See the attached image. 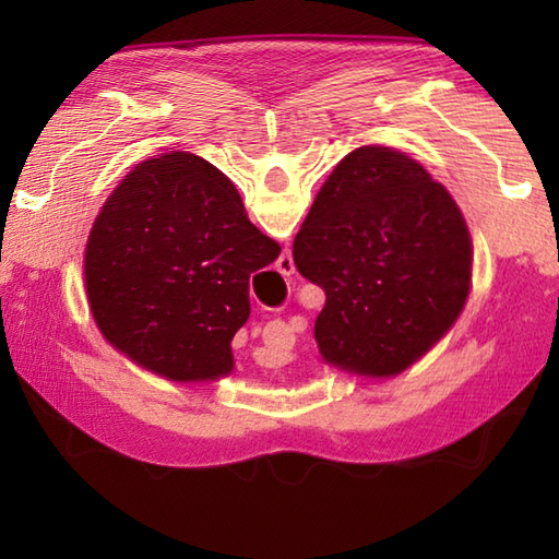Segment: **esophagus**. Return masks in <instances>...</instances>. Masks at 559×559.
Returning <instances> with one entry per match:
<instances>
[{
	"instance_id": "esophagus-1",
	"label": "esophagus",
	"mask_w": 559,
	"mask_h": 559,
	"mask_svg": "<svg viewBox=\"0 0 559 559\" xmlns=\"http://www.w3.org/2000/svg\"><path fill=\"white\" fill-rule=\"evenodd\" d=\"M278 271H281V273H288V276L295 271V264H293V257H290V254H283V257L278 259Z\"/></svg>"
}]
</instances>
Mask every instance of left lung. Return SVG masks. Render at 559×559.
Masks as SVG:
<instances>
[{
	"mask_svg": "<svg viewBox=\"0 0 559 559\" xmlns=\"http://www.w3.org/2000/svg\"><path fill=\"white\" fill-rule=\"evenodd\" d=\"M293 259L326 293L314 322L324 360L389 377L456 322L468 298L473 249L454 199L420 163L362 146L319 189Z\"/></svg>",
	"mask_w": 559,
	"mask_h": 559,
	"instance_id": "8db88e82",
	"label": "left lung"
}]
</instances>
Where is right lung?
Returning <instances> with one entry per match:
<instances>
[{
  "label": "right lung",
  "mask_w": 559,
  "mask_h": 559,
  "mask_svg": "<svg viewBox=\"0 0 559 559\" xmlns=\"http://www.w3.org/2000/svg\"><path fill=\"white\" fill-rule=\"evenodd\" d=\"M278 254L228 177L175 151L139 163L105 201L83 276L93 319L117 350L175 382H201L233 370L249 278Z\"/></svg>",
  "instance_id": "add662e5"
}]
</instances>
